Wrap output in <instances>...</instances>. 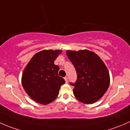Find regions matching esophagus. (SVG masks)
Here are the masks:
<instances>
[{
    "label": "esophagus",
    "mask_w": 130,
    "mask_h": 130,
    "mask_svg": "<svg viewBox=\"0 0 130 130\" xmlns=\"http://www.w3.org/2000/svg\"><path fill=\"white\" fill-rule=\"evenodd\" d=\"M64 79H65V82H66V83H67V82H68V78H67V77H64Z\"/></svg>",
    "instance_id": "34e87169"
}]
</instances>
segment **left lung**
Segmentation results:
<instances>
[{"mask_svg":"<svg viewBox=\"0 0 130 130\" xmlns=\"http://www.w3.org/2000/svg\"><path fill=\"white\" fill-rule=\"evenodd\" d=\"M67 55L75 68L77 79L73 92L80 102L93 104L102 98L110 84L106 65L97 54L87 50H67Z\"/></svg>","mask_w":130,"mask_h":130,"instance_id":"left-lung-1","label":"left lung"}]
</instances>
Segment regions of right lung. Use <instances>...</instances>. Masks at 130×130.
<instances>
[{"instance_id":"add662e5","label":"right lung","mask_w":130,"mask_h":130,"mask_svg":"<svg viewBox=\"0 0 130 130\" xmlns=\"http://www.w3.org/2000/svg\"><path fill=\"white\" fill-rule=\"evenodd\" d=\"M61 50H44L35 55L23 70L22 85L29 96L40 104H48L57 98L65 83L58 75L60 67L54 61Z\"/></svg>"}]
</instances>
